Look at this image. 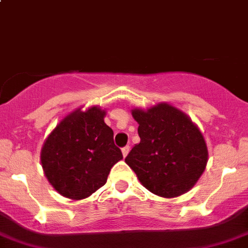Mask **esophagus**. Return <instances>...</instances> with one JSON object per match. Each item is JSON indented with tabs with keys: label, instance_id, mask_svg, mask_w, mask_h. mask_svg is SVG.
I'll return each mask as SVG.
<instances>
[{
	"label": "esophagus",
	"instance_id": "esophagus-1",
	"mask_svg": "<svg viewBox=\"0 0 248 248\" xmlns=\"http://www.w3.org/2000/svg\"><path fill=\"white\" fill-rule=\"evenodd\" d=\"M128 152H129V147L128 146L124 147V148H122V155H124V157H126V155H128Z\"/></svg>",
	"mask_w": 248,
	"mask_h": 248
}]
</instances>
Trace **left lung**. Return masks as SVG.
<instances>
[{"label": "left lung", "mask_w": 248, "mask_h": 248, "mask_svg": "<svg viewBox=\"0 0 248 248\" xmlns=\"http://www.w3.org/2000/svg\"><path fill=\"white\" fill-rule=\"evenodd\" d=\"M140 142L124 162L151 193L175 198L190 190L207 163V147L188 116L168 104L133 108Z\"/></svg>", "instance_id": "left-lung-1"}]
</instances>
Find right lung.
<instances>
[{"label":"right lung","mask_w":248,"mask_h":248,"mask_svg":"<svg viewBox=\"0 0 248 248\" xmlns=\"http://www.w3.org/2000/svg\"><path fill=\"white\" fill-rule=\"evenodd\" d=\"M97 106L73 111L44 140L41 162L46 179L65 198L85 199L108 180L121 160L122 152L113 143V131L105 124Z\"/></svg>","instance_id":"obj_1"}]
</instances>
